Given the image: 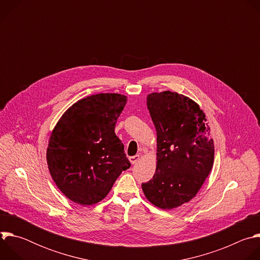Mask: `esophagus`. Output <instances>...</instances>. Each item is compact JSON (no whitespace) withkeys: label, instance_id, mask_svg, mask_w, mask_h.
<instances>
[{"label":"esophagus","instance_id":"34e87169","mask_svg":"<svg viewBox=\"0 0 260 260\" xmlns=\"http://www.w3.org/2000/svg\"><path fill=\"white\" fill-rule=\"evenodd\" d=\"M139 159H140V155H139V154L134 155V156H129V161H131V164H132V165L137 164V162L139 161Z\"/></svg>","mask_w":260,"mask_h":260}]
</instances>
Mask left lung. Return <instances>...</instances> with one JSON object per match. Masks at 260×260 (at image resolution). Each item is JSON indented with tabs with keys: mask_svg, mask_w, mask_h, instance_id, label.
<instances>
[{
	"mask_svg": "<svg viewBox=\"0 0 260 260\" xmlns=\"http://www.w3.org/2000/svg\"><path fill=\"white\" fill-rule=\"evenodd\" d=\"M156 128L157 165L150 181L142 183L145 197L170 210L196 197L214 162V143L200 106L173 91L147 95Z\"/></svg>",
	"mask_w": 260,
	"mask_h": 260,
	"instance_id": "1",
	"label": "left lung"
}]
</instances>
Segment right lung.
<instances>
[{
	"label": "right lung",
	"mask_w": 260,
	"mask_h": 260,
	"mask_svg": "<svg viewBox=\"0 0 260 260\" xmlns=\"http://www.w3.org/2000/svg\"><path fill=\"white\" fill-rule=\"evenodd\" d=\"M126 104L118 93L86 96L70 107L51 133L50 175L59 190L79 205L101 202L131 167L114 129Z\"/></svg>",
	"instance_id": "obj_1"
}]
</instances>
